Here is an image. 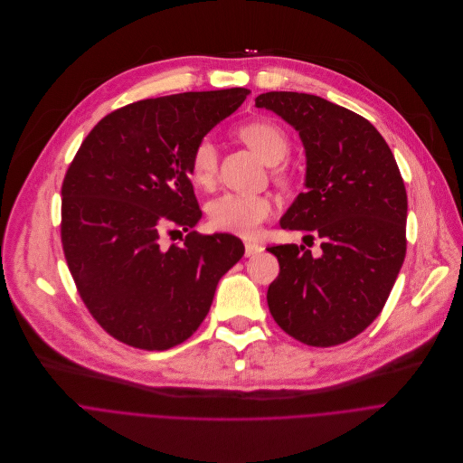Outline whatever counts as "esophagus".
<instances>
[{
    "mask_svg": "<svg viewBox=\"0 0 463 463\" xmlns=\"http://www.w3.org/2000/svg\"><path fill=\"white\" fill-rule=\"evenodd\" d=\"M264 248L259 244V242H253V241H246L244 242V255L246 257H251L255 253H260Z\"/></svg>",
    "mask_w": 463,
    "mask_h": 463,
    "instance_id": "34e87169",
    "label": "esophagus"
}]
</instances>
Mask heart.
Wrapping results in <instances>:
<instances>
[{
	"mask_svg": "<svg viewBox=\"0 0 463 463\" xmlns=\"http://www.w3.org/2000/svg\"><path fill=\"white\" fill-rule=\"evenodd\" d=\"M235 135L264 164L271 165L273 178L287 186L290 176L281 162L290 151V140L285 129L269 120H251L237 128ZM190 175L199 188L213 186L217 175V149L213 142L203 140L195 147L190 162ZM269 213L271 201L264 195L226 194L212 201L208 206L210 224L215 230L230 232L241 237L255 235Z\"/></svg>",
	"mask_w": 463,
	"mask_h": 463,
	"instance_id": "b5f03b06",
	"label": "heart"
}]
</instances>
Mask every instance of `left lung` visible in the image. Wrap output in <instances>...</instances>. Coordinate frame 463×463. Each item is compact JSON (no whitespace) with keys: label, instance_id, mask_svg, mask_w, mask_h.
<instances>
[{"label":"left lung","instance_id":"8db88e82","mask_svg":"<svg viewBox=\"0 0 463 463\" xmlns=\"http://www.w3.org/2000/svg\"><path fill=\"white\" fill-rule=\"evenodd\" d=\"M255 108L281 117L305 147L307 192L281 228L321 239L319 255L303 244L268 248L281 268L268 287L269 314L305 345L345 343L380 316L405 259L407 192L398 164L371 122L321 97L271 90Z\"/></svg>","mask_w":463,"mask_h":463}]
</instances>
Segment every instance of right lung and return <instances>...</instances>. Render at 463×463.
I'll list each match as a JSON object with an SVG mask.
<instances>
[{"label":"right lung","instance_id":"right-lung-1","mask_svg":"<svg viewBox=\"0 0 463 463\" xmlns=\"http://www.w3.org/2000/svg\"><path fill=\"white\" fill-rule=\"evenodd\" d=\"M248 89L180 92L104 117L81 142L61 186V244L80 298L115 339L167 350L204 321L221 277L244 255L230 233L190 232L164 248L169 226L203 217L190 162Z\"/></svg>","mask_w":463,"mask_h":463}]
</instances>
